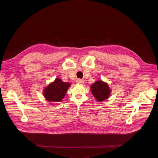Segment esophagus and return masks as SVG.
Wrapping results in <instances>:
<instances>
[{
  "label": "esophagus",
  "mask_w": 158,
  "mask_h": 158,
  "mask_svg": "<svg viewBox=\"0 0 158 158\" xmlns=\"http://www.w3.org/2000/svg\"><path fill=\"white\" fill-rule=\"evenodd\" d=\"M76 82L78 83V84H83L84 81L82 79H77V81H76Z\"/></svg>",
  "instance_id": "obj_1"
}]
</instances>
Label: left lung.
<instances>
[{
	"mask_svg": "<svg viewBox=\"0 0 158 158\" xmlns=\"http://www.w3.org/2000/svg\"><path fill=\"white\" fill-rule=\"evenodd\" d=\"M91 89L93 95L99 102L107 99L111 92L107 83L99 80L91 86Z\"/></svg>",
	"mask_w": 158,
	"mask_h": 158,
	"instance_id": "8db88e82",
	"label": "left lung"
}]
</instances>
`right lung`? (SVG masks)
I'll list each match as a JSON object with an SVG mask.
<instances>
[{
    "mask_svg": "<svg viewBox=\"0 0 158 158\" xmlns=\"http://www.w3.org/2000/svg\"><path fill=\"white\" fill-rule=\"evenodd\" d=\"M70 85V83L64 82L60 79L56 78L44 89V98L49 102H60Z\"/></svg>",
    "mask_w": 158,
    "mask_h": 158,
    "instance_id": "obj_1",
    "label": "right lung"
}]
</instances>
